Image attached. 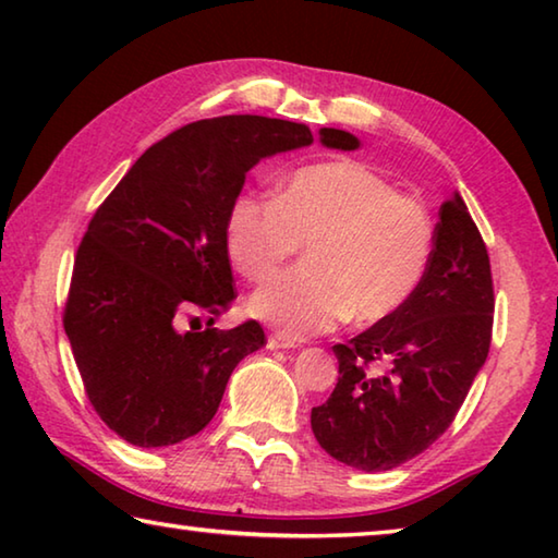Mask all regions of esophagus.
<instances>
[{"label":"esophagus","instance_id":"1","mask_svg":"<svg viewBox=\"0 0 558 558\" xmlns=\"http://www.w3.org/2000/svg\"><path fill=\"white\" fill-rule=\"evenodd\" d=\"M268 347L270 349H295V347H300L295 339H290V337H286L282 332H272L270 337H268Z\"/></svg>","mask_w":558,"mask_h":558}]
</instances>
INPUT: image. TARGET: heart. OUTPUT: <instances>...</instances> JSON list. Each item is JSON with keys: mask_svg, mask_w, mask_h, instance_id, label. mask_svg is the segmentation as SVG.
<instances>
[{"mask_svg": "<svg viewBox=\"0 0 558 558\" xmlns=\"http://www.w3.org/2000/svg\"><path fill=\"white\" fill-rule=\"evenodd\" d=\"M300 243H307V266L278 272L248 300L253 317L298 339L349 315L379 323L399 313L426 278L433 219L352 159L298 169L276 199L235 196L226 253L243 278H268Z\"/></svg>", "mask_w": 558, "mask_h": 558, "instance_id": "b5f03b06", "label": "heart"}]
</instances>
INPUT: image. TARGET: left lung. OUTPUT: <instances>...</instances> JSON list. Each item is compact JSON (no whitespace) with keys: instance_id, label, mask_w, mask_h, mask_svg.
Here are the masks:
<instances>
[{"instance_id":"1","label":"left lung","mask_w":558,"mask_h":558,"mask_svg":"<svg viewBox=\"0 0 558 558\" xmlns=\"http://www.w3.org/2000/svg\"><path fill=\"white\" fill-rule=\"evenodd\" d=\"M426 278L366 332L335 344L339 379L310 423L335 460L384 472L433 446L456 418L493 339L483 235L458 192L440 204ZM384 373H374L373 364Z\"/></svg>"}]
</instances>
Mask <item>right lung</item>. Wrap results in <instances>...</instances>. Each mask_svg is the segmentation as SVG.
I'll use <instances>...</instances> for the list:
<instances>
[{"mask_svg": "<svg viewBox=\"0 0 558 558\" xmlns=\"http://www.w3.org/2000/svg\"><path fill=\"white\" fill-rule=\"evenodd\" d=\"M313 143L307 125L278 118L192 122L149 147L90 219L63 327L93 409L122 440L165 448L196 436L235 364L266 344L256 319L226 332L182 323L235 298L226 219L248 169ZM319 143L359 147L335 128H319Z\"/></svg>", "mask_w": 558, "mask_h": 558, "instance_id": "obj_1", "label": "right lung"}]
</instances>
